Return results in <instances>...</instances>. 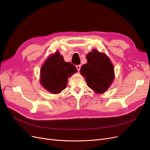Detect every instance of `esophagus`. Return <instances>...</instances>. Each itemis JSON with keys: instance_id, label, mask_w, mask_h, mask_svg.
Returning a JSON list of instances; mask_svg holds the SVG:
<instances>
[{"instance_id": "34e87169", "label": "esophagus", "mask_w": 150, "mask_h": 150, "mask_svg": "<svg viewBox=\"0 0 150 150\" xmlns=\"http://www.w3.org/2000/svg\"><path fill=\"white\" fill-rule=\"evenodd\" d=\"M76 69H77V70H78V71H80V69H81V65H77L76 66Z\"/></svg>"}]
</instances>
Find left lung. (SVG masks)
I'll return each instance as SVG.
<instances>
[{
	"label": "left lung",
	"mask_w": 150,
	"mask_h": 150,
	"mask_svg": "<svg viewBox=\"0 0 150 150\" xmlns=\"http://www.w3.org/2000/svg\"><path fill=\"white\" fill-rule=\"evenodd\" d=\"M88 62L81 68L88 87L96 93H103L114 79V67L108 57L93 49L87 56Z\"/></svg>",
	"instance_id": "left-lung-1"
}]
</instances>
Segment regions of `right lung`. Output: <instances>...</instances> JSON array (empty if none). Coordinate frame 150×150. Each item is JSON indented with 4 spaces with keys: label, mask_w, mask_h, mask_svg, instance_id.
<instances>
[{
    "label": "right lung",
    "mask_w": 150,
    "mask_h": 150,
    "mask_svg": "<svg viewBox=\"0 0 150 150\" xmlns=\"http://www.w3.org/2000/svg\"><path fill=\"white\" fill-rule=\"evenodd\" d=\"M77 71L71 62H66L59 52L47 59L40 69V83L49 92L57 94L64 90L67 78Z\"/></svg>",
    "instance_id": "1"
}]
</instances>
